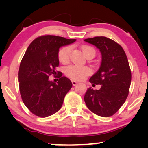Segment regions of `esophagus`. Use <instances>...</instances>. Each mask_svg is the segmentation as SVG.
<instances>
[{"label":"esophagus","mask_w":148,"mask_h":148,"mask_svg":"<svg viewBox=\"0 0 148 148\" xmlns=\"http://www.w3.org/2000/svg\"><path fill=\"white\" fill-rule=\"evenodd\" d=\"M72 84H73V86H75L78 84V83L76 81H72Z\"/></svg>","instance_id":"obj_1"}]
</instances>
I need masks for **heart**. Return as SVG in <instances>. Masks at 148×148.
I'll return each mask as SVG.
<instances>
[{"mask_svg":"<svg viewBox=\"0 0 148 148\" xmlns=\"http://www.w3.org/2000/svg\"><path fill=\"white\" fill-rule=\"evenodd\" d=\"M83 53L86 57L90 54L95 55L96 51L94 48L90 46H84L82 48ZM71 51V47L69 46H64L62 48L58 53V60L60 62L63 64L67 63L69 60L70 54ZM66 75L73 79L81 81L86 78V76L91 73V69L88 66H79V65H69L66 66L64 70Z\"/></svg>","mask_w":148,"mask_h":148,"instance_id":"b5f03b06","label":"heart"}]
</instances>
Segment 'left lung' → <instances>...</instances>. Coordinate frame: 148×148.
I'll list each match as a JSON object with an SVG mask.
<instances>
[{
    "label": "left lung",
    "instance_id": "8db88e82",
    "mask_svg": "<svg viewBox=\"0 0 148 148\" xmlns=\"http://www.w3.org/2000/svg\"><path fill=\"white\" fill-rule=\"evenodd\" d=\"M100 50V68L90 82L101 85L100 90L89 88L84 96L88 108L100 116L108 117L116 113L128 96L131 73L123 48L114 40L104 36L84 40ZM93 84V85H94Z\"/></svg>",
    "mask_w": 148,
    "mask_h": 148
}]
</instances>
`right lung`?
<instances>
[{
    "mask_svg": "<svg viewBox=\"0 0 148 148\" xmlns=\"http://www.w3.org/2000/svg\"><path fill=\"white\" fill-rule=\"evenodd\" d=\"M75 41L48 35L36 38L28 46L19 66V90L24 104L36 116L48 117L59 110L72 88L62 73L58 71L61 77L57 84L49 80V76L56 74L59 48Z\"/></svg>",
    "mask_w": 148,
    "mask_h": 148,
    "instance_id": "add662e5",
    "label": "right lung"
}]
</instances>
